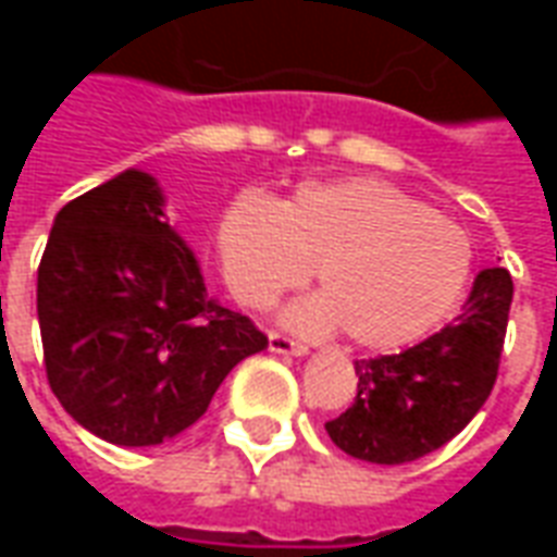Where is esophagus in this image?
<instances>
[{"instance_id":"obj_1","label":"esophagus","mask_w":557,"mask_h":557,"mask_svg":"<svg viewBox=\"0 0 557 557\" xmlns=\"http://www.w3.org/2000/svg\"><path fill=\"white\" fill-rule=\"evenodd\" d=\"M268 349L274 355H295V358H304L307 355V346L304 343H295V339L283 337V334H268Z\"/></svg>"}]
</instances>
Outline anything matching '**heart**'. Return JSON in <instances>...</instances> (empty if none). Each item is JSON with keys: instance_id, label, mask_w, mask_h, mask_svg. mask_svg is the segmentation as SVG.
I'll use <instances>...</instances> for the list:
<instances>
[{"instance_id": "obj_1", "label": "heart", "mask_w": 557, "mask_h": 557, "mask_svg": "<svg viewBox=\"0 0 557 557\" xmlns=\"http://www.w3.org/2000/svg\"><path fill=\"white\" fill-rule=\"evenodd\" d=\"M220 274L244 307H271L313 268L319 295L280 325L304 337L346 331L361 349L409 346L442 325L471 280V242L454 220L367 175L304 182L283 202L242 194L214 230Z\"/></svg>"}]
</instances>
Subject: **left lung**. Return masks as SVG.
<instances>
[{"label": "left lung", "instance_id": "obj_1", "mask_svg": "<svg viewBox=\"0 0 557 557\" xmlns=\"http://www.w3.org/2000/svg\"><path fill=\"white\" fill-rule=\"evenodd\" d=\"M510 301L507 268H483L454 325L399 355L355 361L358 397L325 423L331 442L375 466H403L450 442L492 394Z\"/></svg>", "mask_w": 557, "mask_h": 557}]
</instances>
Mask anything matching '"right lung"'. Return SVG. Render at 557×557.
<instances>
[{
    "mask_svg": "<svg viewBox=\"0 0 557 557\" xmlns=\"http://www.w3.org/2000/svg\"><path fill=\"white\" fill-rule=\"evenodd\" d=\"M38 325L62 409L119 447L175 438L235 363L268 349L247 315L208 295L163 187L143 170L119 172L55 214Z\"/></svg>",
    "mask_w": 557,
    "mask_h": 557,
    "instance_id": "right-lung-1",
    "label": "right lung"
}]
</instances>
